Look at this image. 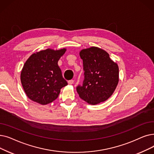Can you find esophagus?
<instances>
[{
  "label": "esophagus",
  "instance_id": "esophagus-1",
  "mask_svg": "<svg viewBox=\"0 0 154 154\" xmlns=\"http://www.w3.org/2000/svg\"><path fill=\"white\" fill-rule=\"evenodd\" d=\"M73 83H74V81H73V80H70V81H68V84H69V85H72V84H73Z\"/></svg>",
  "mask_w": 154,
  "mask_h": 154
}]
</instances>
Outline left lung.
<instances>
[{
    "label": "left lung",
    "mask_w": 154,
    "mask_h": 154,
    "mask_svg": "<svg viewBox=\"0 0 154 154\" xmlns=\"http://www.w3.org/2000/svg\"><path fill=\"white\" fill-rule=\"evenodd\" d=\"M84 81L78 85L79 97L91 105L106 101L115 91L119 82V68L105 50L96 46L82 50Z\"/></svg>",
    "instance_id": "1"
}]
</instances>
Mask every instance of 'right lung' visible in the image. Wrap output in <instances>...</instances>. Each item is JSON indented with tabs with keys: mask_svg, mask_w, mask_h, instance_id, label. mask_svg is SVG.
I'll return each mask as SVG.
<instances>
[{
	"mask_svg": "<svg viewBox=\"0 0 154 154\" xmlns=\"http://www.w3.org/2000/svg\"><path fill=\"white\" fill-rule=\"evenodd\" d=\"M66 50L48 48L33 53L26 60L21 72V82L31 101L42 105L52 103L67 85L58 65Z\"/></svg>",
	"mask_w": 154,
	"mask_h": 154,
	"instance_id": "1",
	"label": "right lung"
}]
</instances>
